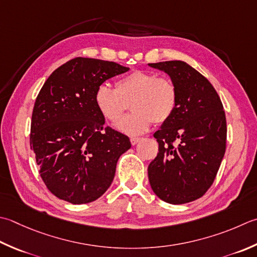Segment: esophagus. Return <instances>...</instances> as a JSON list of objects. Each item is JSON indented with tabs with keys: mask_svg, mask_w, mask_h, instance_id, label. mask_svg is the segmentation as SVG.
<instances>
[{
	"mask_svg": "<svg viewBox=\"0 0 257 257\" xmlns=\"http://www.w3.org/2000/svg\"><path fill=\"white\" fill-rule=\"evenodd\" d=\"M140 140H142V138H136V137H133V138H130V143H132V145L133 146H135V145H137Z\"/></svg>",
	"mask_w": 257,
	"mask_h": 257,
	"instance_id": "obj_1",
	"label": "esophagus"
}]
</instances>
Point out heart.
<instances>
[{"mask_svg": "<svg viewBox=\"0 0 257 257\" xmlns=\"http://www.w3.org/2000/svg\"><path fill=\"white\" fill-rule=\"evenodd\" d=\"M94 104L104 119L117 122L128 104L133 113L115 124L125 135H142L155 123H163L172 117L177 107L178 95L173 81L159 78L154 72L136 70L115 82V89L99 85L94 92Z\"/></svg>", "mask_w": 257, "mask_h": 257, "instance_id": "heart-1", "label": "heart"}]
</instances>
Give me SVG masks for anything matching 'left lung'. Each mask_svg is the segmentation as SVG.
<instances>
[{"instance_id": "8db88e82", "label": "left lung", "mask_w": 257, "mask_h": 257, "mask_svg": "<svg viewBox=\"0 0 257 257\" xmlns=\"http://www.w3.org/2000/svg\"><path fill=\"white\" fill-rule=\"evenodd\" d=\"M148 65L167 73L178 95L175 112L154 134L159 152L148 166L149 183L166 203L193 202L212 186L224 157L223 104L212 83L186 62Z\"/></svg>"}]
</instances>
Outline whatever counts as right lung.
<instances>
[{"mask_svg": "<svg viewBox=\"0 0 257 257\" xmlns=\"http://www.w3.org/2000/svg\"><path fill=\"white\" fill-rule=\"evenodd\" d=\"M129 68L74 58L51 73L35 100L30 145L48 189L74 205L91 203L111 185L130 140L111 128L94 104L99 85Z\"/></svg>", "mask_w": 257, "mask_h": 257, "instance_id": "obj_1", "label": "right lung"}]
</instances>
